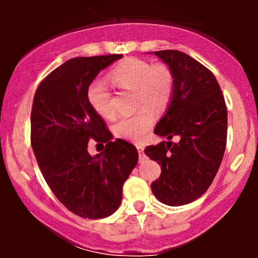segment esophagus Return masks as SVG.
Wrapping results in <instances>:
<instances>
[{
    "label": "esophagus",
    "instance_id": "esophagus-1",
    "mask_svg": "<svg viewBox=\"0 0 258 258\" xmlns=\"http://www.w3.org/2000/svg\"><path fill=\"white\" fill-rule=\"evenodd\" d=\"M137 150L139 153V161H143L146 159V155H144V148L141 144H137Z\"/></svg>",
    "mask_w": 258,
    "mask_h": 258
}]
</instances>
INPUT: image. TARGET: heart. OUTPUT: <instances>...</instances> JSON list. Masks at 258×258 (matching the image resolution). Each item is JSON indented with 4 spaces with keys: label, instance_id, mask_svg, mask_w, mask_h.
<instances>
[{
    "label": "heart",
    "instance_id": "b5f03b06",
    "mask_svg": "<svg viewBox=\"0 0 258 258\" xmlns=\"http://www.w3.org/2000/svg\"><path fill=\"white\" fill-rule=\"evenodd\" d=\"M108 78L116 87L135 91L136 102L142 106L137 112L123 116L115 125V133L128 141H141L155 122L156 110L168 105L174 90L173 74L166 64H150L144 59L125 58L109 72ZM92 108L102 117L112 119L115 109L105 84L93 82L87 92Z\"/></svg>",
    "mask_w": 258,
    "mask_h": 258
}]
</instances>
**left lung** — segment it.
Segmentation results:
<instances>
[{"label":"left lung","instance_id":"1","mask_svg":"<svg viewBox=\"0 0 258 258\" xmlns=\"http://www.w3.org/2000/svg\"><path fill=\"white\" fill-rule=\"evenodd\" d=\"M154 54L168 65L174 90L166 114L154 133L166 137L144 153L161 165L152 191L162 204L193 203L211 185L227 144V106L214 74L185 53L166 49ZM174 135L180 142L169 141Z\"/></svg>","mask_w":258,"mask_h":258}]
</instances>
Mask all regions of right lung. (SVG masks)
Returning <instances> with one entry per match:
<instances>
[{
    "mask_svg": "<svg viewBox=\"0 0 258 258\" xmlns=\"http://www.w3.org/2000/svg\"><path fill=\"white\" fill-rule=\"evenodd\" d=\"M121 54L78 57L53 70L38 85L31 109V147L57 199L73 214L99 220L114 214L122 186L138 162L133 144L111 133L92 108L87 92L96 76ZM106 143L92 157L88 141Z\"/></svg>",
    "mask_w": 258,
    "mask_h": 258,
    "instance_id": "add662e5",
    "label": "right lung"
}]
</instances>
